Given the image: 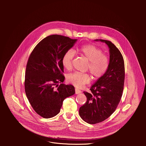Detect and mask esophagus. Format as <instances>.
<instances>
[{
	"label": "esophagus",
	"instance_id": "obj_1",
	"mask_svg": "<svg viewBox=\"0 0 146 146\" xmlns=\"http://www.w3.org/2000/svg\"><path fill=\"white\" fill-rule=\"evenodd\" d=\"M75 92H76V94H79L81 92V91L80 90H78L77 88H76L75 89Z\"/></svg>",
	"mask_w": 146,
	"mask_h": 146
}]
</instances>
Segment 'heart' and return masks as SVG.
<instances>
[{"instance_id":"b5f03b06","label":"heart","mask_w":146,"mask_h":146,"mask_svg":"<svg viewBox=\"0 0 146 146\" xmlns=\"http://www.w3.org/2000/svg\"><path fill=\"white\" fill-rule=\"evenodd\" d=\"M78 53L89 61L88 69L94 78L97 79L104 75L109 66L108 58L103 54V51L99 48L93 44H86L77 49ZM74 52L72 50L66 51L62 58V64L64 68L69 70L72 68V60ZM91 79L88 73L74 72L67 76L69 82L76 87L81 88L90 82Z\"/></svg>"}]
</instances>
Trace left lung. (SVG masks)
<instances>
[{
    "instance_id": "obj_1",
    "label": "left lung",
    "mask_w": 146,
    "mask_h": 146,
    "mask_svg": "<svg viewBox=\"0 0 146 146\" xmlns=\"http://www.w3.org/2000/svg\"><path fill=\"white\" fill-rule=\"evenodd\" d=\"M100 41L108 45L110 60L107 71L91 86V92H84L87 100L80 107L79 114L90 124L103 121L115 111L122 95L125 80L124 61L119 50L110 41Z\"/></svg>"
}]
</instances>
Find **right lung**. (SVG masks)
<instances>
[{
    "mask_svg": "<svg viewBox=\"0 0 146 146\" xmlns=\"http://www.w3.org/2000/svg\"><path fill=\"white\" fill-rule=\"evenodd\" d=\"M77 40L50 35L40 41L29 56L25 72V93L33 110L44 118L57 115L64 99L75 94L73 86L62 84L65 76L61 60Z\"/></svg>",
    "mask_w": 146,
    "mask_h": 146,
    "instance_id": "1",
    "label": "right lung"
}]
</instances>
